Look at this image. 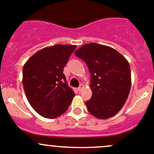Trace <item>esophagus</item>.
Returning <instances> with one entry per match:
<instances>
[{"mask_svg": "<svg viewBox=\"0 0 154 154\" xmlns=\"http://www.w3.org/2000/svg\"><path fill=\"white\" fill-rule=\"evenodd\" d=\"M84 88V85H80V86L78 88V91H79V92H81V91H82V89Z\"/></svg>", "mask_w": 154, "mask_h": 154, "instance_id": "34e87169", "label": "esophagus"}]
</instances>
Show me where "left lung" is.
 <instances>
[{
    "instance_id": "8db88e82",
    "label": "left lung",
    "mask_w": 154,
    "mask_h": 154,
    "mask_svg": "<svg viewBox=\"0 0 154 154\" xmlns=\"http://www.w3.org/2000/svg\"><path fill=\"white\" fill-rule=\"evenodd\" d=\"M88 65L92 97L85 102L88 112L99 119L115 116L128 98L131 88L129 62L118 51L91 42L75 51Z\"/></svg>"
}]
</instances>
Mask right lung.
Returning <instances> with one entry per match:
<instances>
[{
	"instance_id": "right-lung-1",
	"label": "right lung",
	"mask_w": 154,
	"mask_h": 154,
	"mask_svg": "<svg viewBox=\"0 0 154 154\" xmlns=\"http://www.w3.org/2000/svg\"><path fill=\"white\" fill-rule=\"evenodd\" d=\"M76 45L45 47L35 53L23 67L24 90L27 100L41 116L55 118L69 108L75 93L63 73Z\"/></svg>"
}]
</instances>
